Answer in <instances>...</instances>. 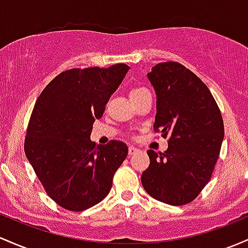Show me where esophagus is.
Returning <instances> with one entry per match:
<instances>
[{"instance_id":"1","label":"esophagus","mask_w":248,"mask_h":248,"mask_svg":"<svg viewBox=\"0 0 248 248\" xmlns=\"http://www.w3.org/2000/svg\"><path fill=\"white\" fill-rule=\"evenodd\" d=\"M138 152H139V149H137V147H133V146H130L129 147V155H130L138 154Z\"/></svg>"}]
</instances>
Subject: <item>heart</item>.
<instances>
[{"label": "heart", "mask_w": 248, "mask_h": 248, "mask_svg": "<svg viewBox=\"0 0 248 248\" xmlns=\"http://www.w3.org/2000/svg\"><path fill=\"white\" fill-rule=\"evenodd\" d=\"M145 91H147L145 88L143 87H136L131 89V91H130V97H135V96H138V94L145 93Z\"/></svg>", "instance_id": "1"}]
</instances>
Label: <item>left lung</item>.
<instances>
[{
    "label": "left lung",
    "mask_w": 248,
    "mask_h": 248,
    "mask_svg": "<svg viewBox=\"0 0 248 248\" xmlns=\"http://www.w3.org/2000/svg\"><path fill=\"white\" fill-rule=\"evenodd\" d=\"M157 94L155 132L169 137L164 154L149 150L141 184L152 198L180 206L210 182L224 139V122L205 83L177 62L155 64L147 74Z\"/></svg>",
    "instance_id": "obj_1"
}]
</instances>
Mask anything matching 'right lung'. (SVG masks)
Masks as SVG:
<instances>
[{"instance_id":"1","label":"right lung","mask_w":248,"mask_h":248,"mask_svg":"<svg viewBox=\"0 0 248 248\" xmlns=\"http://www.w3.org/2000/svg\"><path fill=\"white\" fill-rule=\"evenodd\" d=\"M129 69L121 63L63 71L35 103L24 152L48 196L65 210L79 212L101 202L126 158L123 141L96 145L90 135Z\"/></svg>"}]
</instances>
